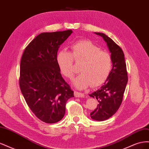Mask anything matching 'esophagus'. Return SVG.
I'll list each match as a JSON object with an SVG mask.
<instances>
[{"label": "esophagus", "mask_w": 149, "mask_h": 149, "mask_svg": "<svg viewBox=\"0 0 149 149\" xmlns=\"http://www.w3.org/2000/svg\"><path fill=\"white\" fill-rule=\"evenodd\" d=\"M74 94L75 97H84V94L83 93H79L78 91H74Z\"/></svg>", "instance_id": "esophagus-1"}]
</instances>
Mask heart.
Listing matches in <instances>:
<instances>
[{"instance_id": "b5f03b06", "label": "heart", "mask_w": 149, "mask_h": 149, "mask_svg": "<svg viewBox=\"0 0 149 149\" xmlns=\"http://www.w3.org/2000/svg\"><path fill=\"white\" fill-rule=\"evenodd\" d=\"M71 50V53L65 49L61 50L56 60L61 73L68 79L73 78L75 73L74 60L81 62L79 66L81 73L73 80L76 88L83 89L90 85L97 87L106 81L112 68L109 53L102 51L100 47L88 40L74 43Z\"/></svg>"}]
</instances>
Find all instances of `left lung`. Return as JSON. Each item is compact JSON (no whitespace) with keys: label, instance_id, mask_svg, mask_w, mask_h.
I'll return each instance as SVG.
<instances>
[{"label":"left lung","instance_id":"8db88e82","mask_svg":"<svg viewBox=\"0 0 149 149\" xmlns=\"http://www.w3.org/2000/svg\"><path fill=\"white\" fill-rule=\"evenodd\" d=\"M95 33L102 37L106 42L112 61V68L105 83L100 89L89 94L99 102L90 116L95 120L103 121L113 116L119 108L128 77L124 54L120 47L104 33Z\"/></svg>","mask_w":149,"mask_h":149}]
</instances>
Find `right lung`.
Wrapping results in <instances>:
<instances>
[{
  "instance_id": "add662e5",
  "label": "right lung",
  "mask_w": 149,
  "mask_h": 149,
  "mask_svg": "<svg viewBox=\"0 0 149 149\" xmlns=\"http://www.w3.org/2000/svg\"><path fill=\"white\" fill-rule=\"evenodd\" d=\"M72 33L68 30L40 33L26 47L21 58L20 90L31 111L44 123L61 120L67 101L74 97L56 60L58 48Z\"/></svg>"
}]
</instances>
